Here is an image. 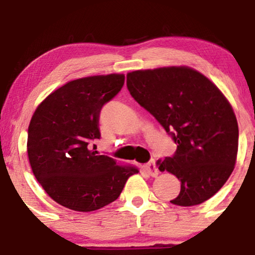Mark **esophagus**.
Here are the masks:
<instances>
[{
  "instance_id": "1",
  "label": "esophagus",
  "mask_w": 255,
  "mask_h": 255,
  "mask_svg": "<svg viewBox=\"0 0 255 255\" xmlns=\"http://www.w3.org/2000/svg\"><path fill=\"white\" fill-rule=\"evenodd\" d=\"M145 170L148 172V175H151L152 177L158 176V169L156 166V160L152 159L151 162H148L147 164L145 165Z\"/></svg>"
}]
</instances>
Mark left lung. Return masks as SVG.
Wrapping results in <instances>:
<instances>
[{
  "mask_svg": "<svg viewBox=\"0 0 255 255\" xmlns=\"http://www.w3.org/2000/svg\"><path fill=\"white\" fill-rule=\"evenodd\" d=\"M127 87L177 144L174 156L157 160L160 171L181 182L170 203L195 206L209 200L227 182L238 157V120L223 92L187 66L129 72Z\"/></svg>",
  "mask_w": 255,
  "mask_h": 255,
  "instance_id": "obj_1",
  "label": "left lung"
}]
</instances>
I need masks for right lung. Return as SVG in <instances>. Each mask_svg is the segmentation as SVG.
Returning a JSON list of instances; mask_svg holds the SVG:
<instances>
[{
	"instance_id": "add662e5",
	"label": "right lung",
	"mask_w": 255,
	"mask_h": 255,
	"mask_svg": "<svg viewBox=\"0 0 255 255\" xmlns=\"http://www.w3.org/2000/svg\"><path fill=\"white\" fill-rule=\"evenodd\" d=\"M125 74L68 81L37 107L28 126L27 154L46 194L78 212H92L115 201L136 166L99 154L102 107L121 91Z\"/></svg>"
}]
</instances>
